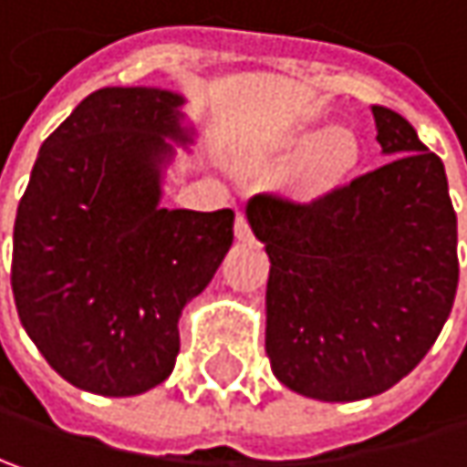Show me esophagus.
<instances>
[{
	"label": "esophagus",
	"instance_id": "esophagus-1",
	"mask_svg": "<svg viewBox=\"0 0 467 467\" xmlns=\"http://www.w3.org/2000/svg\"><path fill=\"white\" fill-rule=\"evenodd\" d=\"M234 237L243 240V243L254 240V233H251V224H248L245 213H237V216H234Z\"/></svg>",
	"mask_w": 467,
	"mask_h": 467
}]
</instances>
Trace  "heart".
Listing matches in <instances>:
<instances>
[{"label":"heart","instance_id":"obj_1","mask_svg":"<svg viewBox=\"0 0 467 467\" xmlns=\"http://www.w3.org/2000/svg\"><path fill=\"white\" fill-rule=\"evenodd\" d=\"M358 160V141L348 128H334L318 136L302 154L294 171V190L302 197H318L331 190Z\"/></svg>","mask_w":467,"mask_h":467}]
</instances>
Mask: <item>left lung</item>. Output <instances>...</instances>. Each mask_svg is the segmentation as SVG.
Segmentation results:
<instances>
[{"label": "left lung", "mask_w": 467, "mask_h": 467, "mask_svg": "<svg viewBox=\"0 0 467 467\" xmlns=\"http://www.w3.org/2000/svg\"><path fill=\"white\" fill-rule=\"evenodd\" d=\"M371 111L385 165L313 202L256 194L245 211L270 256V366L318 401H360L401 382L457 294L444 162L399 111Z\"/></svg>", "instance_id": "8db88e82"}]
</instances>
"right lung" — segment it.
<instances>
[{
	"mask_svg": "<svg viewBox=\"0 0 467 467\" xmlns=\"http://www.w3.org/2000/svg\"><path fill=\"white\" fill-rule=\"evenodd\" d=\"M182 96L90 93L45 139L13 233V296L45 360L79 390L139 396L168 379L179 316L233 245L234 213L160 208L162 136Z\"/></svg>",
	"mask_w": 467,
	"mask_h": 467,
	"instance_id": "add662e5",
	"label": "right lung"
}]
</instances>
